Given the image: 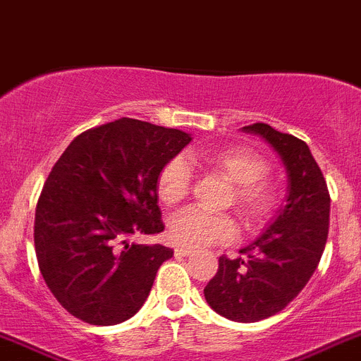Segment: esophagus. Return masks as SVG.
<instances>
[{
  "label": "esophagus",
  "instance_id": "1",
  "mask_svg": "<svg viewBox=\"0 0 361 361\" xmlns=\"http://www.w3.org/2000/svg\"><path fill=\"white\" fill-rule=\"evenodd\" d=\"M190 253H192V248H187V246H178V248H174V255L176 257H187Z\"/></svg>",
  "mask_w": 361,
  "mask_h": 361
}]
</instances>
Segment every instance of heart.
<instances>
[{"instance_id":"1","label":"heart","mask_w":361,"mask_h":361,"mask_svg":"<svg viewBox=\"0 0 361 361\" xmlns=\"http://www.w3.org/2000/svg\"><path fill=\"white\" fill-rule=\"evenodd\" d=\"M190 164H201L223 174L232 181L230 204L235 207L250 230H259L274 219L281 207V188L269 174V161L253 149L243 145L194 152L188 157ZM192 187L190 165L181 157H174L164 164L157 176V194L167 207H176L187 200ZM169 235L181 246L230 243L237 235V223L230 214H209L200 209L178 212L169 223Z\"/></svg>"}]
</instances>
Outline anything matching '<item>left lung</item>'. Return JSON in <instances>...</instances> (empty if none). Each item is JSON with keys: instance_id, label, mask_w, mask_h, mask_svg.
<instances>
[{"instance_id": "1", "label": "left lung", "mask_w": 361, "mask_h": 361, "mask_svg": "<svg viewBox=\"0 0 361 361\" xmlns=\"http://www.w3.org/2000/svg\"><path fill=\"white\" fill-rule=\"evenodd\" d=\"M243 129L261 135L281 154L290 196L274 225L241 250L243 257L221 255L204 298L228 320L259 322L284 310L314 274L329 232L331 196L306 142L262 122Z\"/></svg>"}]
</instances>
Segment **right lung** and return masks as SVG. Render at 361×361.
Masks as SVG:
<instances>
[{
    "mask_svg": "<svg viewBox=\"0 0 361 361\" xmlns=\"http://www.w3.org/2000/svg\"><path fill=\"white\" fill-rule=\"evenodd\" d=\"M190 136L135 118L80 133L55 161L35 207V257L61 306L92 326L131 318L147 298L161 245L129 243L165 225L157 176Z\"/></svg>",
    "mask_w": 361,
    "mask_h": 361,
    "instance_id": "1",
    "label": "right lung"
}]
</instances>
